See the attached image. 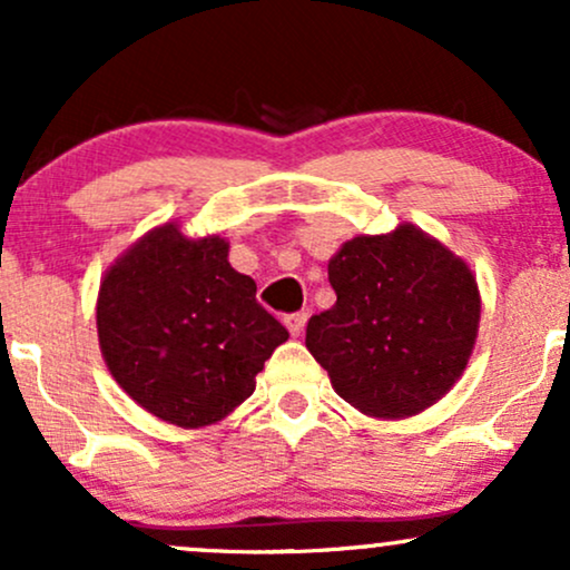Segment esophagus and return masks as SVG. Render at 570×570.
<instances>
[{"mask_svg": "<svg viewBox=\"0 0 570 570\" xmlns=\"http://www.w3.org/2000/svg\"><path fill=\"white\" fill-rule=\"evenodd\" d=\"M305 322H307V313H305V311H299V313H289V316H286V318H284L286 330H289L294 337H297V335H299V332H303V326H305Z\"/></svg>", "mask_w": 570, "mask_h": 570, "instance_id": "1", "label": "esophagus"}]
</instances>
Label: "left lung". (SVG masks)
I'll return each instance as SVG.
<instances>
[{
	"mask_svg": "<svg viewBox=\"0 0 570 570\" xmlns=\"http://www.w3.org/2000/svg\"><path fill=\"white\" fill-rule=\"evenodd\" d=\"M337 303L305 345L345 402L375 417L426 410L472 356L480 292L461 259L412 225L358 235L330 259Z\"/></svg>",
	"mask_w": 570,
	"mask_h": 570,
	"instance_id": "obj_1",
	"label": "left lung"
}]
</instances>
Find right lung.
I'll return each instance as SVG.
<instances>
[{
    "instance_id": "1",
    "label": "right lung",
    "mask_w": 570,
    "mask_h": 570,
    "mask_svg": "<svg viewBox=\"0 0 570 570\" xmlns=\"http://www.w3.org/2000/svg\"><path fill=\"white\" fill-rule=\"evenodd\" d=\"M98 343L122 391L176 426L222 421L289 332L227 263V244L163 225L101 281Z\"/></svg>"
}]
</instances>
